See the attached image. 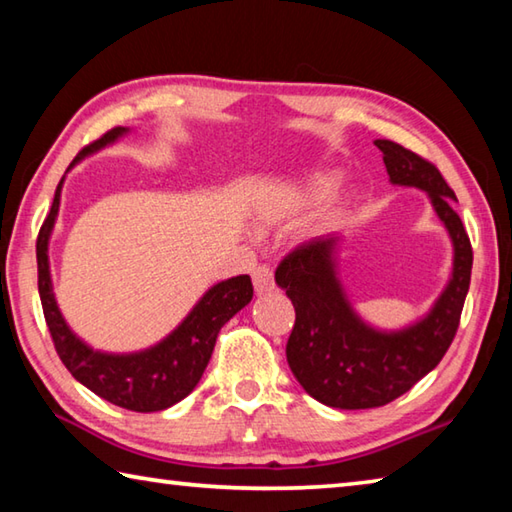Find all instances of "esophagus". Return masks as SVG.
Masks as SVG:
<instances>
[{
    "label": "esophagus",
    "instance_id": "1",
    "mask_svg": "<svg viewBox=\"0 0 512 512\" xmlns=\"http://www.w3.org/2000/svg\"><path fill=\"white\" fill-rule=\"evenodd\" d=\"M251 281H254L256 294H267L274 290V274L267 265H256L251 272Z\"/></svg>",
    "mask_w": 512,
    "mask_h": 512
}]
</instances>
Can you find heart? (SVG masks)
Returning a JSON list of instances; mask_svg holds the SVG:
<instances>
[{
    "instance_id": "b5f03b06",
    "label": "heart",
    "mask_w": 512,
    "mask_h": 512,
    "mask_svg": "<svg viewBox=\"0 0 512 512\" xmlns=\"http://www.w3.org/2000/svg\"><path fill=\"white\" fill-rule=\"evenodd\" d=\"M330 184H333V177H326V175H317V177L306 179V182H303L297 188V191H294V195L290 197V200H285L283 204H276V206H272V209H265L261 213L263 222H276V220L285 218V215H290L294 211L303 209V206L310 204V202H315L317 197L324 195L328 191ZM346 202H348V195L346 193H337V195L330 197L326 211H324V220H335L337 215L344 211Z\"/></svg>"
}]
</instances>
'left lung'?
Returning <instances> with one entry per match:
<instances>
[{
  "label": "left lung",
  "instance_id": "1",
  "mask_svg": "<svg viewBox=\"0 0 512 512\" xmlns=\"http://www.w3.org/2000/svg\"><path fill=\"white\" fill-rule=\"evenodd\" d=\"M391 184L416 186L432 200L454 245L452 279L427 315L402 330L364 324L337 279V233L294 247L276 267V285L288 294L297 319L285 346L294 378L321 405L373 409L400 398L436 369L450 348L470 290L472 245L456 195L432 161L389 139H375Z\"/></svg>",
  "mask_w": 512,
  "mask_h": 512
}]
</instances>
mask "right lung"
Masks as SVG:
<instances>
[{"instance_id":"obj_1","label":"right lung","mask_w":512,"mask_h":512,"mask_svg":"<svg viewBox=\"0 0 512 512\" xmlns=\"http://www.w3.org/2000/svg\"><path fill=\"white\" fill-rule=\"evenodd\" d=\"M128 132V128H112L101 139L89 143L71 161L76 166L92 152L110 146L119 137ZM65 177L60 179L53 195V204L47 218H44L38 242H35V254H38V290L47 319L53 346L60 355L62 364L74 378L85 384L96 396L112 402L116 407L130 411H161L173 407L175 402L184 400L188 393L200 382L206 364L211 360L215 339L220 328L242 310L254 297L251 279L247 274L233 276L222 281L204 294L188 312V317L179 324L173 333L159 344L146 348L139 353H101L89 348L83 339L71 333L67 321L62 319L56 297H53L51 272H49V238L53 224L60 209V191Z\"/></svg>"}]
</instances>
